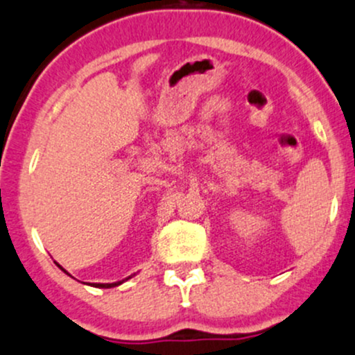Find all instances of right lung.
Returning a JSON list of instances; mask_svg holds the SVG:
<instances>
[{
	"instance_id": "obj_1",
	"label": "right lung",
	"mask_w": 355,
	"mask_h": 355,
	"mask_svg": "<svg viewBox=\"0 0 355 355\" xmlns=\"http://www.w3.org/2000/svg\"><path fill=\"white\" fill-rule=\"evenodd\" d=\"M57 266H59V264H57ZM59 269H62L64 272L69 274V272H67L66 269L62 268V266H59ZM130 277H132V276H128L127 279H130ZM127 279H123V281H116V283H93L91 286H94V288H105V289H106V288H115V286H120L121 283H125V281H127Z\"/></svg>"
}]
</instances>
